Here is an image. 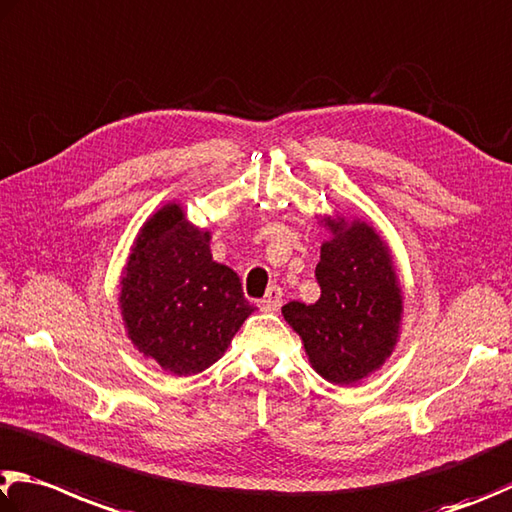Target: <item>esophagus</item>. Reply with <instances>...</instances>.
Instances as JSON below:
<instances>
[{"instance_id": "esophagus-1", "label": "esophagus", "mask_w": 512, "mask_h": 512, "mask_svg": "<svg viewBox=\"0 0 512 512\" xmlns=\"http://www.w3.org/2000/svg\"><path fill=\"white\" fill-rule=\"evenodd\" d=\"M282 288L280 286H268L264 300H259V309L264 313H275L282 306Z\"/></svg>"}]
</instances>
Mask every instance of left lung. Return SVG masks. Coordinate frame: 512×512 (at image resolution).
<instances>
[{"label":"left lung","instance_id":"left-lung-1","mask_svg":"<svg viewBox=\"0 0 512 512\" xmlns=\"http://www.w3.org/2000/svg\"><path fill=\"white\" fill-rule=\"evenodd\" d=\"M331 232L320 248V300L288 302L284 320L304 342L313 369L336 385H353L383 367L396 347L403 291L392 253L374 226L324 217Z\"/></svg>","mask_w":512,"mask_h":512}]
</instances>
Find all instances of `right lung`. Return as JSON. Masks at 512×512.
Here are the masks:
<instances>
[{
  "label": "right lung",
  "instance_id": "1",
  "mask_svg": "<svg viewBox=\"0 0 512 512\" xmlns=\"http://www.w3.org/2000/svg\"><path fill=\"white\" fill-rule=\"evenodd\" d=\"M118 300L134 347L174 376L215 365L255 311L237 273L212 259L210 232L192 226L179 203L138 232Z\"/></svg>",
  "mask_w": 512,
  "mask_h": 512
}]
</instances>
